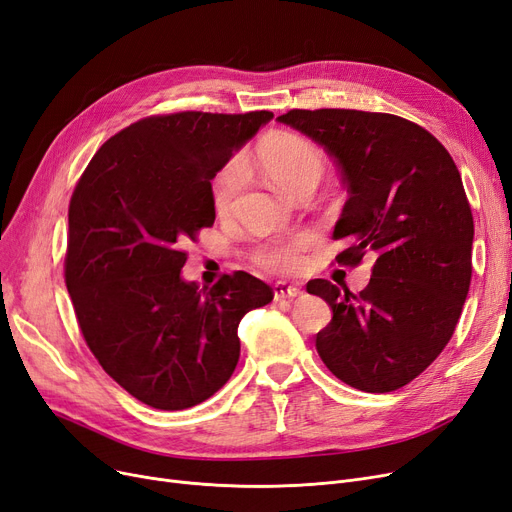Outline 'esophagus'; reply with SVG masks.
<instances>
[{
	"instance_id": "obj_1",
	"label": "esophagus",
	"mask_w": 512,
	"mask_h": 512,
	"mask_svg": "<svg viewBox=\"0 0 512 512\" xmlns=\"http://www.w3.org/2000/svg\"><path fill=\"white\" fill-rule=\"evenodd\" d=\"M300 294H302L300 288H296V285L285 283V281H277V283L273 285V296H275V300H294V298H298Z\"/></svg>"
}]
</instances>
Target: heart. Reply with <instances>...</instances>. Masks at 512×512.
Returning a JSON list of instances; mask_svg holds the SVG:
<instances>
[{
    "label": "heart",
    "instance_id": "b5f03b06",
    "mask_svg": "<svg viewBox=\"0 0 512 512\" xmlns=\"http://www.w3.org/2000/svg\"><path fill=\"white\" fill-rule=\"evenodd\" d=\"M258 170L264 174L275 189L294 197L304 187H317L325 172L323 153L296 134H271L264 138L256 151ZM245 182V168L239 159L229 161L214 178V208L224 214L233 208V203ZM309 233H296L283 239H275L254 254L260 267L275 273H290L300 264V252L311 245Z\"/></svg>",
    "mask_w": 512,
    "mask_h": 512
}]
</instances>
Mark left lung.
I'll return each mask as SVG.
<instances>
[{
    "instance_id": "left-lung-1",
    "label": "left lung",
    "mask_w": 512,
    "mask_h": 512,
    "mask_svg": "<svg viewBox=\"0 0 512 512\" xmlns=\"http://www.w3.org/2000/svg\"><path fill=\"white\" fill-rule=\"evenodd\" d=\"M277 121L340 168L349 199L332 237L349 248L338 262L376 256L359 296L327 279L306 285L332 309L317 353L359 391H397L445 349L468 294L475 224L460 172L433 134L397 115L294 109Z\"/></svg>"
}]
</instances>
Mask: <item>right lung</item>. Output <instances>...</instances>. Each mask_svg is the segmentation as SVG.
I'll use <instances>...</instances> for the list:
<instances>
[{
  "label": "right lung",
  "mask_w": 512,
  "mask_h": 512,
  "mask_svg": "<svg viewBox=\"0 0 512 512\" xmlns=\"http://www.w3.org/2000/svg\"><path fill=\"white\" fill-rule=\"evenodd\" d=\"M271 119H140L96 151L73 191L65 281L81 334L102 370L155 410H187L227 384L239 321L273 300L243 271L212 288L180 273L182 245L214 224L212 178Z\"/></svg>",
  "instance_id": "add662e5"
}]
</instances>
